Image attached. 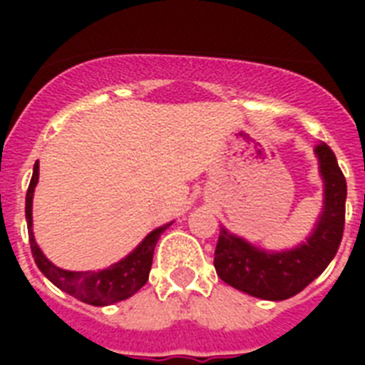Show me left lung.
<instances>
[{
  "instance_id": "left-lung-1",
  "label": "left lung",
  "mask_w": 365,
  "mask_h": 365,
  "mask_svg": "<svg viewBox=\"0 0 365 365\" xmlns=\"http://www.w3.org/2000/svg\"><path fill=\"white\" fill-rule=\"evenodd\" d=\"M314 151L326 183L324 212L314 233L299 248L269 254L222 229L214 267L223 282L254 297L282 301L305 289L334 259L345 229L346 180L328 143L318 142Z\"/></svg>"
}]
</instances>
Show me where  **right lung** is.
<instances>
[{"label":"right lung","instance_id":"add662e5","mask_svg":"<svg viewBox=\"0 0 365 365\" xmlns=\"http://www.w3.org/2000/svg\"><path fill=\"white\" fill-rule=\"evenodd\" d=\"M37 178H39V163L34 165V174H31L30 185H28V193H26V222H28V237H30V248L31 255L36 259V265L39 271L51 280V282L60 288L66 294L73 295L76 299L88 303V305L104 307L123 301L130 297L142 288L143 284L148 282L149 271H151V263H153V252L155 244L159 240L168 225L155 229L143 239V242L138 246L130 255H126L115 265L104 271L93 272H76V271H64L53 265L51 261L43 255V252L37 248L34 233H31V199H34V187H36Z\"/></svg>","mask_w":365,"mask_h":365}]
</instances>
